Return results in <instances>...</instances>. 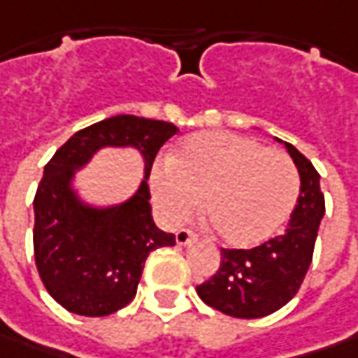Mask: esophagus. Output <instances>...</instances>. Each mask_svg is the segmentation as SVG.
Returning <instances> with one entry per match:
<instances>
[{
    "mask_svg": "<svg viewBox=\"0 0 358 358\" xmlns=\"http://www.w3.org/2000/svg\"><path fill=\"white\" fill-rule=\"evenodd\" d=\"M194 241V232L190 230V228H180L178 232H176V242H178V246H184V244H188V242Z\"/></svg>",
    "mask_w": 358,
    "mask_h": 358,
    "instance_id": "esophagus-1",
    "label": "esophagus"
}]
</instances>
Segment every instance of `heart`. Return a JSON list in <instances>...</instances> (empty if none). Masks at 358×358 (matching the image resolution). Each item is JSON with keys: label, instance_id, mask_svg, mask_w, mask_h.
<instances>
[{"label": "heart", "instance_id": "heart-1", "mask_svg": "<svg viewBox=\"0 0 358 358\" xmlns=\"http://www.w3.org/2000/svg\"><path fill=\"white\" fill-rule=\"evenodd\" d=\"M154 202L170 224L192 218L202 200L210 232L234 248L266 241L288 218L299 196V174L278 150L232 132L186 138L170 162L152 170Z\"/></svg>", "mask_w": 358, "mask_h": 358}]
</instances>
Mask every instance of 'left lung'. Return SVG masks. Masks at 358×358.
Segmentation results:
<instances>
[{"label": "left lung", "instance_id": "1", "mask_svg": "<svg viewBox=\"0 0 358 358\" xmlns=\"http://www.w3.org/2000/svg\"><path fill=\"white\" fill-rule=\"evenodd\" d=\"M287 150L301 174V194L287 230L255 248H222L218 271L196 287L204 303L234 319H260L282 308L313 262L324 194L310 160L288 142Z\"/></svg>", "mask_w": 358, "mask_h": 358}]
</instances>
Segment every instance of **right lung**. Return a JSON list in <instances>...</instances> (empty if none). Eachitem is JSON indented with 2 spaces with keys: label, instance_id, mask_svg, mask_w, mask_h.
Segmentation results:
<instances>
[{
  "label": "right lung",
  "instance_id": "1",
  "mask_svg": "<svg viewBox=\"0 0 358 358\" xmlns=\"http://www.w3.org/2000/svg\"><path fill=\"white\" fill-rule=\"evenodd\" d=\"M174 124L114 116L76 132L43 168L34 198V257L39 278L55 303L82 317H108L132 303L152 250L174 246L176 236L152 220L144 180L130 202L108 210L82 206L70 190L76 168L101 146H136L146 160V178Z\"/></svg>",
  "mask_w": 358,
  "mask_h": 358
}]
</instances>
